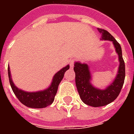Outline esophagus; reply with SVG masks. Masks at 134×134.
I'll return each mask as SVG.
<instances>
[{"mask_svg": "<svg viewBox=\"0 0 134 134\" xmlns=\"http://www.w3.org/2000/svg\"><path fill=\"white\" fill-rule=\"evenodd\" d=\"M74 64H75V61H74V60H71V61L70 62V67H71V68H73V67H74Z\"/></svg>", "mask_w": 134, "mask_h": 134, "instance_id": "esophagus-1", "label": "esophagus"}]
</instances>
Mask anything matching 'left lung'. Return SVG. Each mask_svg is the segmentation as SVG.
<instances>
[{"label": "left lung", "mask_w": 134, "mask_h": 134, "mask_svg": "<svg viewBox=\"0 0 134 134\" xmlns=\"http://www.w3.org/2000/svg\"><path fill=\"white\" fill-rule=\"evenodd\" d=\"M102 34V39L113 41L118 53L120 65L116 77L110 85L105 90H100L94 87L90 83L91 80L89 67L86 64L75 62L74 64V71L75 72L76 87L80 97L83 103L93 107H100L106 105L115 100L121 93L125 80V62L122 57V50L120 44L105 29H98Z\"/></svg>", "instance_id": "obj_1"}]
</instances>
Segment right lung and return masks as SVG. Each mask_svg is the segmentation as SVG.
I'll use <instances>...</instances> for the list:
<instances>
[{"label":"right lung","instance_id":"1","mask_svg":"<svg viewBox=\"0 0 134 134\" xmlns=\"http://www.w3.org/2000/svg\"><path fill=\"white\" fill-rule=\"evenodd\" d=\"M69 68H70V66L67 65V67L62 68L58 72L56 73L54 76L52 82L49 88L43 91H39V92H36V93H29V92H25L20 89H18L15 86V85L13 84V81L11 80L9 67H8V73L10 87L19 101L24 105L29 107V108H43L53 103L56 93L57 92L59 85L62 81V80L63 79L65 72L67 70H69Z\"/></svg>","mask_w":134,"mask_h":134}]
</instances>
